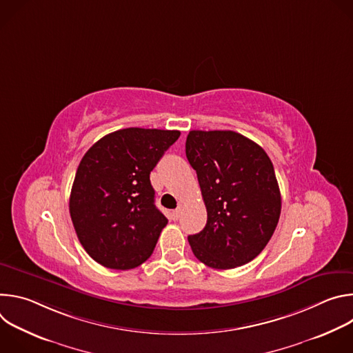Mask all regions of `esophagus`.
<instances>
[{
  "instance_id": "34e87169",
  "label": "esophagus",
  "mask_w": 353,
  "mask_h": 353,
  "mask_svg": "<svg viewBox=\"0 0 353 353\" xmlns=\"http://www.w3.org/2000/svg\"><path fill=\"white\" fill-rule=\"evenodd\" d=\"M180 215H181V207H179L177 210H174V211L172 212V218H173V221H177V219L180 218Z\"/></svg>"
}]
</instances>
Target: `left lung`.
<instances>
[{
    "mask_svg": "<svg viewBox=\"0 0 353 353\" xmlns=\"http://www.w3.org/2000/svg\"><path fill=\"white\" fill-rule=\"evenodd\" d=\"M185 155L196 172L207 225L188 236L194 256L216 270L254 260L278 225L281 192L265 150L234 131H190Z\"/></svg>",
    "mask_w": 353,
    "mask_h": 353,
    "instance_id": "left-lung-1",
    "label": "left lung"
}]
</instances>
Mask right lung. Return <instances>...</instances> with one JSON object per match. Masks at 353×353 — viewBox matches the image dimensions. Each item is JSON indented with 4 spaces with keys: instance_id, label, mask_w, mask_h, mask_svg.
<instances>
[{
    "instance_id": "right-lung-1",
    "label": "right lung",
    "mask_w": 353,
    "mask_h": 353,
    "mask_svg": "<svg viewBox=\"0 0 353 353\" xmlns=\"http://www.w3.org/2000/svg\"><path fill=\"white\" fill-rule=\"evenodd\" d=\"M177 130L124 128L83 155L70 195V215L86 253L100 265L132 270L158 243L166 216L149 174L179 139Z\"/></svg>"
}]
</instances>
